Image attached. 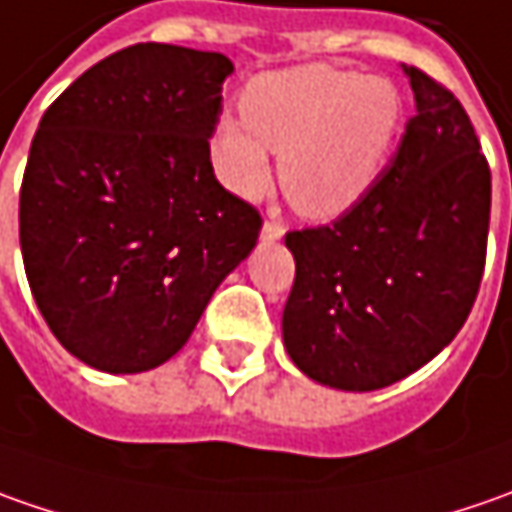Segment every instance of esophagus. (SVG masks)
Segmentation results:
<instances>
[{"label":"esophagus","mask_w":512,"mask_h":512,"mask_svg":"<svg viewBox=\"0 0 512 512\" xmlns=\"http://www.w3.org/2000/svg\"><path fill=\"white\" fill-rule=\"evenodd\" d=\"M285 236V227L279 225V222H265L262 225V239L265 242H276V239H282Z\"/></svg>","instance_id":"esophagus-1"}]
</instances>
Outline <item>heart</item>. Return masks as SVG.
Masks as SVG:
<instances>
[{"label":"heart","instance_id":"obj_1","mask_svg":"<svg viewBox=\"0 0 512 512\" xmlns=\"http://www.w3.org/2000/svg\"><path fill=\"white\" fill-rule=\"evenodd\" d=\"M402 96L382 76L330 65L270 70L247 82L242 116L210 130V162L242 199L270 185V150L290 205L330 222L362 202L402 130Z\"/></svg>","mask_w":512,"mask_h":512}]
</instances>
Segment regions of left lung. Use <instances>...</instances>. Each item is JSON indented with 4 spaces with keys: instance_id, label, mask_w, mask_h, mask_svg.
Here are the masks:
<instances>
[{
    "instance_id": "8db88e82",
    "label": "left lung",
    "mask_w": 512,
    "mask_h": 512,
    "mask_svg": "<svg viewBox=\"0 0 512 512\" xmlns=\"http://www.w3.org/2000/svg\"><path fill=\"white\" fill-rule=\"evenodd\" d=\"M416 113L376 185L333 225L285 236L287 356L313 382L379 390L456 339L482 285L490 168L462 102L407 68Z\"/></svg>"
}]
</instances>
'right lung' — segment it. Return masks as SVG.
<instances>
[{
    "instance_id": "obj_1",
    "label": "right lung",
    "mask_w": 512,
    "mask_h": 512,
    "mask_svg": "<svg viewBox=\"0 0 512 512\" xmlns=\"http://www.w3.org/2000/svg\"><path fill=\"white\" fill-rule=\"evenodd\" d=\"M233 62L142 42L85 70L42 116L19 193L36 305L62 347L105 373L182 350L256 247L262 216L210 165Z\"/></svg>"
}]
</instances>
